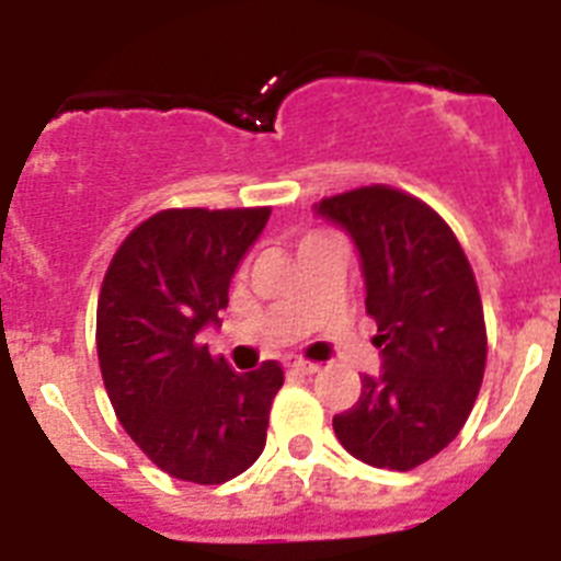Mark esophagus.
I'll use <instances>...</instances> for the list:
<instances>
[{
    "label": "esophagus",
    "instance_id": "esophagus-1",
    "mask_svg": "<svg viewBox=\"0 0 561 561\" xmlns=\"http://www.w3.org/2000/svg\"><path fill=\"white\" fill-rule=\"evenodd\" d=\"M289 368L295 370V374L311 376V374H317V370H320V365H314V362H304V359H297V362H291Z\"/></svg>",
    "mask_w": 561,
    "mask_h": 561
}]
</instances>
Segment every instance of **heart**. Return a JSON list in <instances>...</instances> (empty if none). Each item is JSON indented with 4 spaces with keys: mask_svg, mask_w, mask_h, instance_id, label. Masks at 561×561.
Wrapping results in <instances>:
<instances>
[{
    "mask_svg": "<svg viewBox=\"0 0 561 561\" xmlns=\"http://www.w3.org/2000/svg\"><path fill=\"white\" fill-rule=\"evenodd\" d=\"M320 238H325V236H320V232H306L304 244H311V241H320ZM304 244H300V247H304Z\"/></svg>",
    "mask_w": 561,
    "mask_h": 561,
    "instance_id": "b5f03b06",
    "label": "heart"
}]
</instances>
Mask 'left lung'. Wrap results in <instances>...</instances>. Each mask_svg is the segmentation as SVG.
Masks as SVG:
<instances>
[{
    "label": "left lung",
    "instance_id": "obj_1",
    "mask_svg": "<svg viewBox=\"0 0 561 561\" xmlns=\"http://www.w3.org/2000/svg\"><path fill=\"white\" fill-rule=\"evenodd\" d=\"M317 213L359 250L385 368L362 376L359 401L334 415V433L362 463L410 472L453 444L480 393L489 342L478 280L453 227L399 187H354Z\"/></svg>",
    "mask_w": 561,
    "mask_h": 561
}]
</instances>
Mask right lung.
<instances>
[{
    "label": "right lung",
    "instance_id": "1",
    "mask_svg": "<svg viewBox=\"0 0 561 561\" xmlns=\"http://www.w3.org/2000/svg\"><path fill=\"white\" fill-rule=\"evenodd\" d=\"M272 207H168L134 227L98 295V362L114 415L176 480L219 485L264 453L275 359L236 374L202 329L219 323L238 261Z\"/></svg>",
    "mask_w": 561,
    "mask_h": 561
}]
</instances>
